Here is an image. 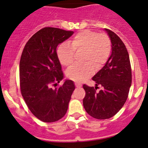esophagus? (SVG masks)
Segmentation results:
<instances>
[{
    "label": "esophagus",
    "instance_id": "1",
    "mask_svg": "<svg viewBox=\"0 0 148 148\" xmlns=\"http://www.w3.org/2000/svg\"><path fill=\"white\" fill-rule=\"evenodd\" d=\"M75 86H76V87H77V88L82 87V84L79 83H75Z\"/></svg>",
    "mask_w": 148,
    "mask_h": 148
}]
</instances>
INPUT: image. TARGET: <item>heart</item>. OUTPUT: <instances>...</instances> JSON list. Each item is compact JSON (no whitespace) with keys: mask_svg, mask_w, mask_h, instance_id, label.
Listing matches in <instances>:
<instances>
[{"mask_svg":"<svg viewBox=\"0 0 148 148\" xmlns=\"http://www.w3.org/2000/svg\"><path fill=\"white\" fill-rule=\"evenodd\" d=\"M84 51V64H75L66 71V76L77 82H82L93 75L95 69H101L107 63L112 51L111 41L105 34L80 31L72 39L58 47L57 56L61 64L70 66L74 60L75 51Z\"/></svg>","mask_w":148,"mask_h":148,"instance_id":"heart-1","label":"heart"}]
</instances>
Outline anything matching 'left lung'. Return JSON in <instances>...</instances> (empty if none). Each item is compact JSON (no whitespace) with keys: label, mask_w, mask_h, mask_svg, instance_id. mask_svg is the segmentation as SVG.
<instances>
[{"label":"left lung","mask_w":148,"mask_h":148,"mask_svg":"<svg viewBox=\"0 0 148 148\" xmlns=\"http://www.w3.org/2000/svg\"><path fill=\"white\" fill-rule=\"evenodd\" d=\"M112 44V53L102 69L92 80L102 85L96 92L95 88L84 84L86 95L83 105L86 112L94 118L105 120L115 115L127 99L132 84V71L129 54L124 43L113 31L104 28Z\"/></svg>","instance_id":"left-lung-1"}]
</instances>
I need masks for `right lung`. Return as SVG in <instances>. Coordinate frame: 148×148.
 <instances>
[{"label":"right lung","instance_id":"obj_1","mask_svg":"<svg viewBox=\"0 0 148 148\" xmlns=\"http://www.w3.org/2000/svg\"><path fill=\"white\" fill-rule=\"evenodd\" d=\"M73 31L46 27L26 43L20 60L21 95L32 114L44 122L62 119L68 110L75 89L74 82L66 79L59 88L52 89L64 79L56 47L73 35Z\"/></svg>","mask_w":148,"mask_h":148}]
</instances>
